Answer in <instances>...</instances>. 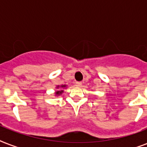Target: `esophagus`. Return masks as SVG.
Instances as JSON below:
<instances>
[{"label":"esophagus","mask_w":147,"mask_h":147,"mask_svg":"<svg viewBox=\"0 0 147 147\" xmlns=\"http://www.w3.org/2000/svg\"><path fill=\"white\" fill-rule=\"evenodd\" d=\"M81 85H82V82H76V86H77V87H81Z\"/></svg>","instance_id":"obj_1"}]
</instances>
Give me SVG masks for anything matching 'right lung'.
<instances>
[{"label": "right lung", "mask_w": 147, "mask_h": 147, "mask_svg": "<svg viewBox=\"0 0 147 147\" xmlns=\"http://www.w3.org/2000/svg\"><path fill=\"white\" fill-rule=\"evenodd\" d=\"M61 87H65V85H62ZM58 88H59V86H58ZM62 92H63V91H58V92H56L55 94H61Z\"/></svg>", "instance_id": "right-lung-1"}]
</instances>
